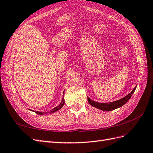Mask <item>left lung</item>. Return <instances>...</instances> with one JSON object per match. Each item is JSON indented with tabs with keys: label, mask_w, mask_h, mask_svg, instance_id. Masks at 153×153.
I'll use <instances>...</instances> for the list:
<instances>
[{
	"label": "left lung",
	"mask_w": 153,
	"mask_h": 153,
	"mask_svg": "<svg viewBox=\"0 0 153 153\" xmlns=\"http://www.w3.org/2000/svg\"><path fill=\"white\" fill-rule=\"evenodd\" d=\"M136 88H137V85L132 90V91L130 92V93H129L127 96H126L125 97H124V98L120 99L117 101H112V102L105 103L95 102V101L91 100L90 98H89L87 97L88 101H89V103L91 105H92V106H94V107H96L100 110H101L103 111H111V110H115V109L121 107V106H123L125 103H126L127 101L129 99H130V98L131 97V95L133 94V92H135Z\"/></svg>",
	"instance_id": "8db88e82"
}]
</instances>
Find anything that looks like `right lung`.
Returning a JSON list of instances; mask_svg holds the SVG:
<instances>
[{
    "label": "right lung",
    "mask_w": 153,
    "mask_h": 153,
    "mask_svg": "<svg viewBox=\"0 0 153 153\" xmlns=\"http://www.w3.org/2000/svg\"><path fill=\"white\" fill-rule=\"evenodd\" d=\"M64 105V98H62L61 102V103L59 104V105H58L57 106H56V107H55L54 108L51 110L50 111V112H38V111H33V110H30L33 111V112H35L36 114H37L43 115V114H47V113H53V112H57V111H58L59 110H60V109H61V108Z\"/></svg>",
    "instance_id": "add662e5"
}]
</instances>
